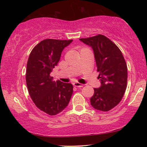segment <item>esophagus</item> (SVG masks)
<instances>
[{
	"mask_svg": "<svg viewBox=\"0 0 147 147\" xmlns=\"http://www.w3.org/2000/svg\"><path fill=\"white\" fill-rule=\"evenodd\" d=\"M73 85H74V86L76 87V88H82V87L84 86L83 84H80V83H78V82H74V83L73 84Z\"/></svg>",
	"mask_w": 147,
	"mask_h": 147,
	"instance_id": "34e87169",
	"label": "esophagus"
}]
</instances>
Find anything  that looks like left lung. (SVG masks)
<instances>
[{"mask_svg": "<svg viewBox=\"0 0 147 147\" xmlns=\"http://www.w3.org/2000/svg\"><path fill=\"white\" fill-rule=\"evenodd\" d=\"M91 47L99 73L100 88H94L91 105L99 111H108L120 102L127 84V66L121 51L103 35L80 39Z\"/></svg>", "mask_w": 147, "mask_h": 147, "instance_id": "left-lung-1", "label": "left lung"}]
</instances>
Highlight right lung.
Here are the masks:
<instances>
[{
  "label": "right lung",
  "mask_w": 147,
  "mask_h": 147,
  "mask_svg": "<svg viewBox=\"0 0 147 147\" xmlns=\"http://www.w3.org/2000/svg\"><path fill=\"white\" fill-rule=\"evenodd\" d=\"M72 41L53 39L41 41L32 50L27 62L26 82L30 95L36 106L50 115L63 111L73 94L71 84L55 82L50 75L65 47Z\"/></svg>",
  "instance_id": "right-lung-1"
}]
</instances>
